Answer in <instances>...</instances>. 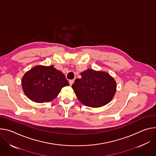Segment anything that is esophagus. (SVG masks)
<instances>
[{
  "instance_id": "obj_1",
  "label": "esophagus",
  "mask_w": 156,
  "mask_h": 156,
  "mask_svg": "<svg viewBox=\"0 0 156 156\" xmlns=\"http://www.w3.org/2000/svg\"><path fill=\"white\" fill-rule=\"evenodd\" d=\"M69 84H70V85H72L73 84V83L74 82V80H70L69 81Z\"/></svg>"
}]
</instances>
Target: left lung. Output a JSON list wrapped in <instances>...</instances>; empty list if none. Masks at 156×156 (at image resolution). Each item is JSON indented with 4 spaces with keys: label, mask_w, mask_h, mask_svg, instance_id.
<instances>
[{
    "label": "left lung",
    "mask_w": 156,
    "mask_h": 156,
    "mask_svg": "<svg viewBox=\"0 0 156 156\" xmlns=\"http://www.w3.org/2000/svg\"><path fill=\"white\" fill-rule=\"evenodd\" d=\"M72 87L78 100L85 106L98 108L108 103L113 98L116 83L107 73L88 69L80 73Z\"/></svg>",
    "instance_id": "8db88e82"
}]
</instances>
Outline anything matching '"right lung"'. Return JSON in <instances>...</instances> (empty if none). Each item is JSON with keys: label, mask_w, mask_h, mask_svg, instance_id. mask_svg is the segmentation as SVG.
<instances>
[{"label": "right lung", "mask_w": 156, "mask_h": 156, "mask_svg": "<svg viewBox=\"0 0 156 156\" xmlns=\"http://www.w3.org/2000/svg\"><path fill=\"white\" fill-rule=\"evenodd\" d=\"M69 83L62 73L53 66H37L23 76L22 89L27 97L37 103L55 99L61 89Z\"/></svg>", "instance_id": "obj_1"}]
</instances>
